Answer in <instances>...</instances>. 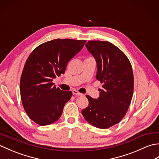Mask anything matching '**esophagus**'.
I'll list each match as a JSON object with an SVG mask.
<instances>
[{
    "instance_id": "esophagus-1",
    "label": "esophagus",
    "mask_w": 159,
    "mask_h": 159,
    "mask_svg": "<svg viewBox=\"0 0 159 159\" xmlns=\"http://www.w3.org/2000/svg\"><path fill=\"white\" fill-rule=\"evenodd\" d=\"M72 93L74 95H77V96H82V93H80V92H78L76 89H73L72 90Z\"/></svg>"
}]
</instances>
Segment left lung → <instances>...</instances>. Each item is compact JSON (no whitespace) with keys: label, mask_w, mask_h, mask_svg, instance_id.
I'll list each match as a JSON object with an SVG mask.
<instances>
[{"label":"left lung","mask_w":159,"mask_h":159,"mask_svg":"<svg viewBox=\"0 0 159 159\" xmlns=\"http://www.w3.org/2000/svg\"><path fill=\"white\" fill-rule=\"evenodd\" d=\"M85 46L96 59V77L103 83V89L98 98L86 96L89 106L82 114L90 124L106 129L120 122L130 106L134 89L133 69L126 55L113 43L89 41Z\"/></svg>","instance_id":"1"}]
</instances>
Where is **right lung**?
<instances>
[{
  "label": "right lung",
  "mask_w": 159,
  "mask_h": 159,
  "mask_svg": "<svg viewBox=\"0 0 159 159\" xmlns=\"http://www.w3.org/2000/svg\"><path fill=\"white\" fill-rule=\"evenodd\" d=\"M85 42L53 39L37 47L28 57L20 79V91L24 109L34 122L46 126L59 119L72 92L57 88L52 80L65 73L67 63Z\"/></svg>",
  "instance_id": "1"
}]
</instances>
